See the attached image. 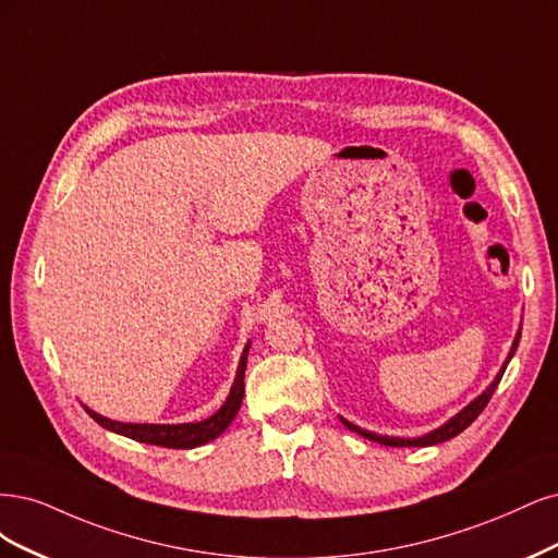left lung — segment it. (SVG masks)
<instances>
[{
	"mask_svg": "<svg viewBox=\"0 0 558 558\" xmlns=\"http://www.w3.org/2000/svg\"><path fill=\"white\" fill-rule=\"evenodd\" d=\"M519 338H521V327H519V331H517V336H514V340H512V348H510V352H508V359H506V362H502V366H500V371L496 373L492 385H489L487 389H484V391L480 393V397H475L463 410H459L454 417H449L445 424H440V426L434 428V430H428V434H424V436H417V438L380 436V434H373V430H366V428H362V426H356V424L348 422L345 417H340V422H343L350 430H354V434L364 436V438H368V440H373V442L387 445V447H428V445H438V442H445V440H449V438H454V436L461 434L463 428H469V426L480 417V412H482L484 408H487V403H489V399H492V393L496 391V387H498V383H500L502 373H506V368H508V364H510V359H512L514 352H517Z\"/></svg>",
	"mask_w": 558,
	"mask_h": 558,
	"instance_id": "obj_1",
	"label": "left lung"
}]
</instances>
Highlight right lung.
Returning a JSON list of instances; mask_svg holds the SVG:
<instances>
[{"label":"right lung","mask_w":558,"mask_h":558,"mask_svg":"<svg viewBox=\"0 0 558 558\" xmlns=\"http://www.w3.org/2000/svg\"><path fill=\"white\" fill-rule=\"evenodd\" d=\"M247 352H250V340L241 354V362L236 368V380H233V385H231L227 401L222 403V408L218 412H213L208 420L187 422V424H132V422H116V420L104 417V415H99V412L89 410L87 405H83V408L87 415L93 417L97 424H101L104 428H109V430H113V434L128 436L138 442L171 447V449H192V447L206 445L218 436H222L229 428V424L239 415L243 397H245L243 380H245V368H247Z\"/></svg>","instance_id":"1"}]
</instances>
